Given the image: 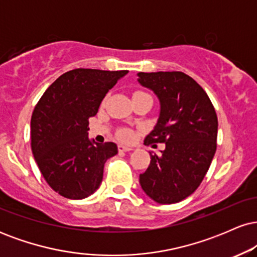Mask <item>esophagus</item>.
<instances>
[{
    "label": "esophagus",
    "instance_id": "esophagus-1",
    "mask_svg": "<svg viewBox=\"0 0 257 257\" xmlns=\"http://www.w3.org/2000/svg\"><path fill=\"white\" fill-rule=\"evenodd\" d=\"M133 147H128V146H124V145H118V151L119 152H129V151H133Z\"/></svg>",
    "mask_w": 257,
    "mask_h": 257
}]
</instances>
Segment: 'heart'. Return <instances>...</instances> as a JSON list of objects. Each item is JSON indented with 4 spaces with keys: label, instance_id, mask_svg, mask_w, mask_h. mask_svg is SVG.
Wrapping results in <instances>:
<instances>
[{
    "label": "heart",
    "instance_id": "b5f03b06",
    "mask_svg": "<svg viewBox=\"0 0 257 257\" xmlns=\"http://www.w3.org/2000/svg\"><path fill=\"white\" fill-rule=\"evenodd\" d=\"M135 93H144V91H135ZM117 137H118L122 141H129L132 140L133 133L129 131V129H120L118 134H117Z\"/></svg>",
    "mask_w": 257,
    "mask_h": 257
}]
</instances>
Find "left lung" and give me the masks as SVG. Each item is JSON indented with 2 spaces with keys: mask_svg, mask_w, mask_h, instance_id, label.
<instances>
[{
  "mask_svg": "<svg viewBox=\"0 0 257 257\" xmlns=\"http://www.w3.org/2000/svg\"><path fill=\"white\" fill-rule=\"evenodd\" d=\"M139 83L155 91L161 113L145 145L166 144L162 155H151L140 185L161 204L185 199L204 179L215 151L217 116L208 94L192 77L180 71L139 72Z\"/></svg>",
  "mask_w": 257,
  "mask_h": 257,
  "instance_id": "8db88e82",
  "label": "left lung"
}]
</instances>
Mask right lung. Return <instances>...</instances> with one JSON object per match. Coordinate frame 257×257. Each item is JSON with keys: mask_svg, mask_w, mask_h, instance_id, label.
Returning <instances> with one entry per match:
<instances>
[{"mask_svg": "<svg viewBox=\"0 0 257 257\" xmlns=\"http://www.w3.org/2000/svg\"><path fill=\"white\" fill-rule=\"evenodd\" d=\"M126 70L75 69L47 88L31 117V150L40 172L55 192L83 199L101 184L105 162L117 155L113 143L88 138L89 117Z\"/></svg>", "mask_w": 257, "mask_h": 257, "instance_id": "1", "label": "right lung"}]
</instances>
